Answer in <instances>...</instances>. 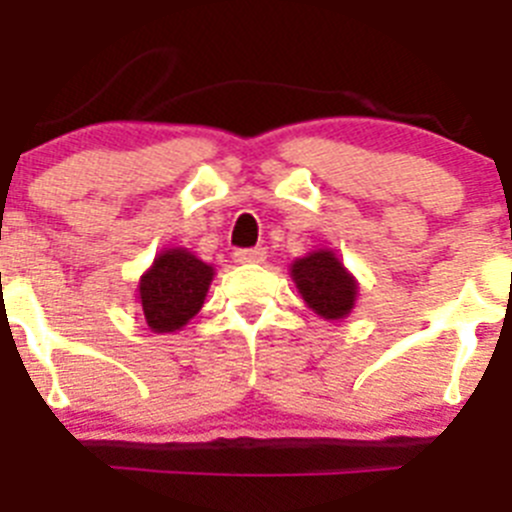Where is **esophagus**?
Wrapping results in <instances>:
<instances>
[{"instance_id":"1","label":"esophagus","mask_w":512,"mask_h":512,"mask_svg":"<svg viewBox=\"0 0 512 512\" xmlns=\"http://www.w3.org/2000/svg\"><path fill=\"white\" fill-rule=\"evenodd\" d=\"M267 252L262 247H247V250H237L234 252V260L239 265H255V262H265Z\"/></svg>"}]
</instances>
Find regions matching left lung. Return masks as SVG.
<instances>
[{
  "instance_id": "8db88e82",
  "label": "left lung",
  "mask_w": 512,
  "mask_h": 512,
  "mask_svg": "<svg viewBox=\"0 0 512 512\" xmlns=\"http://www.w3.org/2000/svg\"><path fill=\"white\" fill-rule=\"evenodd\" d=\"M308 308L324 319H344L354 306L357 283L331 252H311L290 267Z\"/></svg>"
}]
</instances>
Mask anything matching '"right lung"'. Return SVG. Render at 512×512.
<instances>
[{"label": "right lung", "instance_id": "obj_1", "mask_svg": "<svg viewBox=\"0 0 512 512\" xmlns=\"http://www.w3.org/2000/svg\"><path fill=\"white\" fill-rule=\"evenodd\" d=\"M214 270L186 250H165L140 280V301L153 331H176L204 306Z\"/></svg>", "mask_w": 512, "mask_h": 512}]
</instances>
